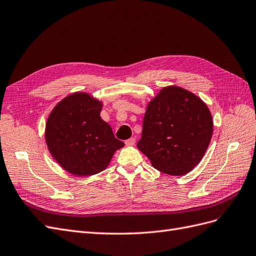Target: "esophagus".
<instances>
[{
    "label": "esophagus",
    "instance_id": "esophagus-1",
    "mask_svg": "<svg viewBox=\"0 0 256 256\" xmlns=\"http://www.w3.org/2000/svg\"><path fill=\"white\" fill-rule=\"evenodd\" d=\"M125 144H126L127 146H134V145L136 144V138H128V140L125 141Z\"/></svg>",
    "mask_w": 256,
    "mask_h": 256
}]
</instances>
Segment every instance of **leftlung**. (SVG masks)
<instances>
[{
    "label": "left lung",
    "instance_id": "8db88e82",
    "mask_svg": "<svg viewBox=\"0 0 256 256\" xmlns=\"http://www.w3.org/2000/svg\"><path fill=\"white\" fill-rule=\"evenodd\" d=\"M212 131V113L203 100L171 85L147 104L136 146L158 171L182 176L202 160Z\"/></svg>",
    "mask_w": 256,
    "mask_h": 256
}]
</instances>
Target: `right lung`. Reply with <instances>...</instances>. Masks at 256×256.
Listing matches in <instances>:
<instances>
[{
  "mask_svg": "<svg viewBox=\"0 0 256 256\" xmlns=\"http://www.w3.org/2000/svg\"><path fill=\"white\" fill-rule=\"evenodd\" d=\"M102 102L88 92L68 95L54 106L44 138L52 157L65 171L90 176L109 166L114 152L125 145L100 118Z\"/></svg>",
  "mask_w": 256,
  "mask_h": 256,
  "instance_id": "add662e5",
  "label": "right lung"
}]
</instances>
